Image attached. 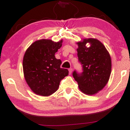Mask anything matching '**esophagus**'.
Returning a JSON list of instances; mask_svg holds the SVG:
<instances>
[{"instance_id":"1","label":"esophagus","mask_w":130,"mask_h":130,"mask_svg":"<svg viewBox=\"0 0 130 130\" xmlns=\"http://www.w3.org/2000/svg\"><path fill=\"white\" fill-rule=\"evenodd\" d=\"M68 71H69V74H71L72 72H73V68H70L68 70Z\"/></svg>"}]
</instances>
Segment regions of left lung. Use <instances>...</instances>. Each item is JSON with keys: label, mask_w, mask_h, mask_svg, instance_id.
<instances>
[{"label": "left lung", "mask_w": 130, "mask_h": 130, "mask_svg": "<svg viewBox=\"0 0 130 130\" xmlns=\"http://www.w3.org/2000/svg\"><path fill=\"white\" fill-rule=\"evenodd\" d=\"M87 43L90 44L89 47L86 46ZM77 44V56L83 72L78 73L75 70L73 75L82 92L94 95L103 89L109 81L111 70L110 56L105 46L96 39H83Z\"/></svg>", "instance_id": "1"}]
</instances>
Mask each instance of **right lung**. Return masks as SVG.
<instances>
[{"label": "right lung", "mask_w": 130, "mask_h": 130, "mask_svg": "<svg viewBox=\"0 0 130 130\" xmlns=\"http://www.w3.org/2000/svg\"><path fill=\"white\" fill-rule=\"evenodd\" d=\"M62 40L36 41L26 51L23 60L24 78L31 90L47 96L58 89L60 82L68 75L67 69L60 68L62 61L55 53L62 47Z\"/></svg>", "instance_id": "obj_1"}]
</instances>
